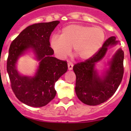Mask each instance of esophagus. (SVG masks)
Instances as JSON below:
<instances>
[{"label":"esophagus","instance_id":"34e87169","mask_svg":"<svg viewBox=\"0 0 131 131\" xmlns=\"http://www.w3.org/2000/svg\"><path fill=\"white\" fill-rule=\"evenodd\" d=\"M68 69L69 70H71V69H73V64L72 63H68Z\"/></svg>","mask_w":131,"mask_h":131}]
</instances>
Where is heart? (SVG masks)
I'll use <instances>...</instances> for the list:
<instances>
[{"label":"heart","instance_id":"1","mask_svg":"<svg viewBox=\"0 0 131 131\" xmlns=\"http://www.w3.org/2000/svg\"><path fill=\"white\" fill-rule=\"evenodd\" d=\"M106 33L100 27L72 24L65 27L60 36L54 35L50 47L58 58L63 59L70 53L80 60H87L95 55L102 47Z\"/></svg>","mask_w":131,"mask_h":131}]
</instances>
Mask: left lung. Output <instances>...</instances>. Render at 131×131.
Wrapping results in <instances>:
<instances>
[{"label":"left lung","instance_id":"1","mask_svg":"<svg viewBox=\"0 0 131 131\" xmlns=\"http://www.w3.org/2000/svg\"><path fill=\"white\" fill-rule=\"evenodd\" d=\"M118 43L113 36L91 58L73 66L76 75L75 92L81 101L89 106H96L107 101L117 91L122 81L124 68V52L119 48L108 62L109 68L102 76L95 69L96 63L104 57L109 47Z\"/></svg>","mask_w":131,"mask_h":131}]
</instances>
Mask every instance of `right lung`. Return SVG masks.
Listing matches in <instances>:
<instances>
[{"mask_svg":"<svg viewBox=\"0 0 131 131\" xmlns=\"http://www.w3.org/2000/svg\"><path fill=\"white\" fill-rule=\"evenodd\" d=\"M59 21L39 23L23 30L12 42L7 60V72L11 87L18 100L27 106L42 107L56 94L55 83L68 70L66 61L53 57L50 37ZM31 49L39 62L33 77L21 75L16 63L21 55Z\"/></svg>","mask_w":131,"mask_h":131,"instance_id":"1","label":"right lung"}]
</instances>
